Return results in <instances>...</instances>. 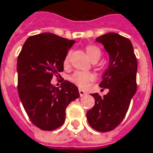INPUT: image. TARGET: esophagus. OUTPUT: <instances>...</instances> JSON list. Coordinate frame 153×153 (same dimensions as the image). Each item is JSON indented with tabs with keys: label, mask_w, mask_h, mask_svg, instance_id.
I'll list each match as a JSON object with an SVG mask.
<instances>
[{
	"label": "esophagus",
	"mask_w": 153,
	"mask_h": 153,
	"mask_svg": "<svg viewBox=\"0 0 153 153\" xmlns=\"http://www.w3.org/2000/svg\"><path fill=\"white\" fill-rule=\"evenodd\" d=\"M79 92L80 97H83V96H85L86 94H87L85 91H83V90H82V89H79Z\"/></svg>",
	"instance_id": "34e87169"
}]
</instances>
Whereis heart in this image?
Instances as JSON below:
<instances>
[{"instance_id": "obj_1", "label": "heart", "mask_w": 153, "mask_h": 153, "mask_svg": "<svg viewBox=\"0 0 153 153\" xmlns=\"http://www.w3.org/2000/svg\"><path fill=\"white\" fill-rule=\"evenodd\" d=\"M86 53L89 56V58L92 61V62H97V60L100 59V57L101 56L102 52L101 49L97 47V45H88L85 48ZM70 53H68L65 56L64 62H63V65L65 67L69 65V62H70ZM70 79L72 82L77 86H79L80 88H84L88 85V82H91L95 79V75L91 72H82V71H75L74 73L70 77Z\"/></svg>"}]
</instances>
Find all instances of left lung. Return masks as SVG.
Segmentation results:
<instances>
[{
	"label": "left lung",
	"instance_id": "1",
	"mask_svg": "<svg viewBox=\"0 0 153 153\" xmlns=\"http://www.w3.org/2000/svg\"><path fill=\"white\" fill-rule=\"evenodd\" d=\"M97 41L104 45L109 55V65L99 85L109 91L103 97L98 93L91 95L95 105L88 111L87 118L96 131L107 132L116 128L128 111L131 98L136 92L138 64L127 38L110 32L98 37Z\"/></svg>",
	"mask_w": 153,
	"mask_h": 153
}]
</instances>
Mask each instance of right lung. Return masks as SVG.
I'll return each mask as SVG.
<instances>
[{
  "instance_id": "obj_1",
  "label": "right lung",
  "mask_w": 153,
  "mask_h": 153,
  "mask_svg": "<svg viewBox=\"0 0 153 153\" xmlns=\"http://www.w3.org/2000/svg\"><path fill=\"white\" fill-rule=\"evenodd\" d=\"M74 42L52 33L31 36L18 56L19 97L30 122L43 131L60 127L68 105L79 97L78 88L67 80L60 88L51 84L53 77H61L58 73Z\"/></svg>"
}]
</instances>
